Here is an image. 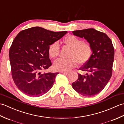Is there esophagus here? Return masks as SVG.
Returning a JSON list of instances; mask_svg holds the SVG:
<instances>
[{"mask_svg":"<svg viewBox=\"0 0 124 124\" xmlns=\"http://www.w3.org/2000/svg\"><path fill=\"white\" fill-rule=\"evenodd\" d=\"M62 73H63V74H68L69 72H65V71H61Z\"/></svg>","mask_w":124,"mask_h":124,"instance_id":"esophagus-1","label":"esophagus"}]
</instances>
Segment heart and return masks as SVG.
<instances>
[{
    "instance_id": "obj_1",
    "label": "heart",
    "mask_w": 124,
    "mask_h": 124,
    "mask_svg": "<svg viewBox=\"0 0 124 124\" xmlns=\"http://www.w3.org/2000/svg\"><path fill=\"white\" fill-rule=\"evenodd\" d=\"M63 43L67 46L71 48L69 57L70 59L64 60L60 59L54 63V69L59 71L68 72L77 67L78 62L80 64H85L92 56V47L90 44L84 43L81 39L73 35H68L64 38ZM60 44L55 41L48 47V53L53 59H55L59 55Z\"/></svg>"
}]
</instances>
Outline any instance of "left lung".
<instances>
[{"label": "left lung", "mask_w": 124, "mask_h": 124, "mask_svg": "<svg viewBox=\"0 0 124 124\" xmlns=\"http://www.w3.org/2000/svg\"><path fill=\"white\" fill-rule=\"evenodd\" d=\"M72 33L85 38L91 45L93 53L88 61L79 69L88 73H78V79L72 86L83 96L95 95L103 89L112 76L115 54L112 41L106 33L93 28L73 31Z\"/></svg>", "instance_id": "8db88e82"}]
</instances>
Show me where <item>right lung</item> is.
Masks as SVG:
<instances>
[{"mask_svg": "<svg viewBox=\"0 0 124 124\" xmlns=\"http://www.w3.org/2000/svg\"><path fill=\"white\" fill-rule=\"evenodd\" d=\"M67 32L36 27L22 30L16 36L10 47L9 57L13 80L23 93L38 97L51 89L59 73L41 71L52 65L49 46Z\"/></svg>", "mask_w": 124, "mask_h": 124, "instance_id": "right-lung-1", "label": "right lung"}]
</instances>
